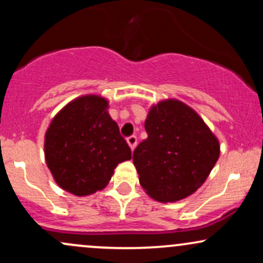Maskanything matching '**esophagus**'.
<instances>
[{
  "mask_svg": "<svg viewBox=\"0 0 263 263\" xmlns=\"http://www.w3.org/2000/svg\"><path fill=\"white\" fill-rule=\"evenodd\" d=\"M127 143L129 148L134 151L136 148V146H137V137H136V136H129V137H127Z\"/></svg>",
  "mask_w": 263,
  "mask_h": 263,
  "instance_id": "34e87169",
  "label": "esophagus"
}]
</instances>
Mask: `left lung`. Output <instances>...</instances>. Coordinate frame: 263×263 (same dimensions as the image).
<instances>
[{"mask_svg": "<svg viewBox=\"0 0 263 263\" xmlns=\"http://www.w3.org/2000/svg\"><path fill=\"white\" fill-rule=\"evenodd\" d=\"M148 137L134 152L138 179L161 203L189 197L206 180L220 156V144L201 117L179 100L151 107L144 122Z\"/></svg>", "mask_w": 263, "mask_h": 263, "instance_id": "left-lung-1", "label": "left lung"}]
</instances>
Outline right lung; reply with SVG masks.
<instances>
[{
  "instance_id": "right-lung-1",
  "label": "right lung",
  "mask_w": 263,
  "mask_h": 263,
  "mask_svg": "<svg viewBox=\"0 0 263 263\" xmlns=\"http://www.w3.org/2000/svg\"><path fill=\"white\" fill-rule=\"evenodd\" d=\"M108 102L85 95L69 102L45 132L44 155L57 184L78 197L104 189L131 148L108 115Z\"/></svg>"
}]
</instances>
